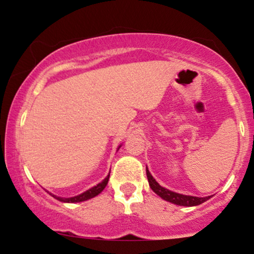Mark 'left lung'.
Returning a JSON list of instances; mask_svg holds the SVG:
<instances>
[{
    "label": "left lung",
    "instance_id": "left-lung-1",
    "mask_svg": "<svg viewBox=\"0 0 254 254\" xmlns=\"http://www.w3.org/2000/svg\"><path fill=\"white\" fill-rule=\"evenodd\" d=\"M147 178H148V182H149V186L151 188V190L155 192L156 194H159L162 199L177 204V205H183V206L199 205V204L204 203L205 200H208L209 198H210V197L200 198V197H193V196H185V194H180V193H177V192L167 190V189L162 188V186H160L159 184H157L156 180L154 179L153 176L149 173L148 168H147Z\"/></svg>",
    "mask_w": 254,
    "mask_h": 254
}]
</instances>
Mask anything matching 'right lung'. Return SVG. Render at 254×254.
Returning <instances> with one entry per match:
<instances>
[{"instance_id": "obj_1", "label": "right lung", "mask_w": 254, "mask_h": 254, "mask_svg": "<svg viewBox=\"0 0 254 254\" xmlns=\"http://www.w3.org/2000/svg\"><path fill=\"white\" fill-rule=\"evenodd\" d=\"M109 178H110V174L107 176L105 179L103 180L101 183H99L97 186H94V188L89 189V190H87L86 192H83V193L78 194V196H75V197H70V198H62V197H57V196H54L56 199L61 200V202H65V203H77V202H83V200H87V199H90V198L98 196L99 193H100L101 191L104 190L105 188H106L107 183H109Z\"/></svg>"}]
</instances>
